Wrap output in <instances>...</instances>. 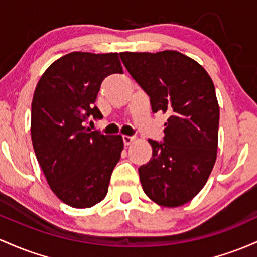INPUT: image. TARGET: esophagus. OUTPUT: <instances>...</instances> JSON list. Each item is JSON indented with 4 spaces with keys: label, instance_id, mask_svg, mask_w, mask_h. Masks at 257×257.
<instances>
[{
    "label": "esophagus",
    "instance_id": "1",
    "mask_svg": "<svg viewBox=\"0 0 257 257\" xmlns=\"http://www.w3.org/2000/svg\"><path fill=\"white\" fill-rule=\"evenodd\" d=\"M122 141H123V144H125V146H130V144H131L135 141V137L122 136Z\"/></svg>",
    "mask_w": 257,
    "mask_h": 257
}]
</instances>
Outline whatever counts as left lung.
Here are the masks:
<instances>
[{"label":"left lung","instance_id":"8db88e82","mask_svg":"<svg viewBox=\"0 0 257 257\" xmlns=\"http://www.w3.org/2000/svg\"><path fill=\"white\" fill-rule=\"evenodd\" d=\"M120 58L151 99L169 115L163 142L148 140L149 163L138 169L144 193L158 205L177 207L205 186L215 165L220 108L205 69L177 51L122 52Z\"/></svg>","mask_w":257,"mask_h":257}]
</instances>
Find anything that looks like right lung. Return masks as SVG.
I'll list each match as a JSON object with an SVG mask.
<instances>
[{"label":"right lung","instance_id":"1","mask_svg":"<svg viewBox=\"0 0 257 257\" xmlns=\"http://www.w3.org/2000/svg\"><path fill=\"white\" fill-rule=\"evenodd\" d=\"M111 74H122L117 53L71 52L48 66L31 103L37 161L52 192L76 209L105 198L123 149L120 135L85 127L88 117H103L94 102L102 81Z\"/></svg>","mask_w":257,"mask_h":257}]
</instances>
